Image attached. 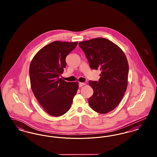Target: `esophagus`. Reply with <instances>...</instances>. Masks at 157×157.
I'll use <instances>...</instances> for the list:
<instances>
[{
	"label": "esophagus",
	"mask_w": 157,
	"mask_h": 157,
	"mask_svg": "<svg viewBox=\"0 0 157 157\" xmlns=\"http://www.w3.org/2000/svg\"><path fill=\"white\" fill-rule=\"evenodd\" d=\"M85 85V83H83V82H79V87H82L83 86H84Z\"/></svg>",
	"instance_id": "34e87169"
}]
</instances>
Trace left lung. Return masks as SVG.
<instances>
[{"mask_svg":"<svg viewBox=\"0 0 157 157\" xmlns=\"http://www.w3.org/2000/svg\"><path fill=\"white\" fill-rule=\"evenodd\" d=\"M92 69H99V81H89L94 94L88 99L91 108L99 113L114 109L124 95L128 85L129 66L118 46L108 39L97 37L79 43Z\"/></svg>","mask_w":157,"mask_h":157,"instance_id":"obj_1","label":"left lung"}]
</instances>
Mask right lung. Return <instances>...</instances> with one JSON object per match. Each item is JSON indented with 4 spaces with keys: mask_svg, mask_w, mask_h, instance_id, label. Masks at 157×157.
Instances as JSON below:
<instances>
[{
    "mask_svg": "<svg viewBox=\"0 0 157 157\" xmlns=\"http://www.w3.org/2000/svg\"><path fill=\"white\" fill-rule=\"evenodd\" d=\"M77 44L78 42H53L39 50L30 62L32 92L45 111L53 117L69 111L78 90V82L59 78L67 65V56Z\"/></svg>",
    "mask_w": 157,
    "mask_h": 157,
    "instance_id": "right-lung-1",
    "label": "right lung"
}]
</instances>
